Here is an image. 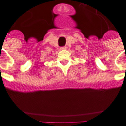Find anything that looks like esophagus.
I'll list each match as a JSON object with an SVG mask.
<instances>
[{
  "instance_id": "esophagus-1",
  "label": "esophagus",
  "mask_w": 126,
  "mask_h": 126,
  "mask_svg": "<svg viewBox=\"0 0 126 126\" xmlns=\"http://www.w3.org/2000/svg\"><path fill=\"white\" fill-rule=\"evenodd\" d=\"M66 47H61V50H65Z\"/></svg>"
}]
</instances>
